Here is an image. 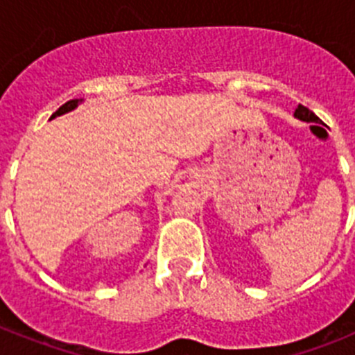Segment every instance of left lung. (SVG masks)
Returning a JSON list of instances; mask_svg holds the SVG:
<instances>
[{"label": "left lung", "instance_id": "1", "mask_svg": "<svg viewBox=\"0 0 355 355\" xmlns=\"http://www.w3.org/2000/svg\"><path fill=\"white\" fill-rule=\"evenodd\" d=\"M295 117L300 119V121H306V122H320V119L313 114L311 110L306 108L304 105L297 106V110H295Z\"/></svg>", "mask_w": 355, "mask_h": 355}]
</instances>
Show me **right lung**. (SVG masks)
Instances as JSON below:
<instances>
[{"label": "right lung", "instance_id": "add662e5", "mask_svg": "<svg viewBox=\"0 0 355 355\" xmlns=\"http://www.w3.org/2000/svg\"><path fill=\"white\" fill-rule=\"evenodd\" d=\"M78 103H80V99H71V101H67V103H65V105H62L60 108L56 110L55 114H53V117H56V115H62V114H67V112H71V110L76 108Z\"/></svg>", "mask_w": 355, "mask_h": 355}]
</instances>
